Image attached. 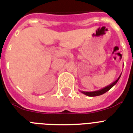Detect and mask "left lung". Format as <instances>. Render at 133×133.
Wrapping results in <instances>:
<instances>
[{
    "mask_svg": "<svg viewBox=\"0 0 133 133\" xmlns=\"http://www.w3.org/2000/svg\"><path fill=\"white\" fill-rule=\"evenodd\" d=\"M121 75L122 74L119 75V77H118L117 79L115 80V81L112 82L111 84H110V85H107V86H105V87L103 88L100 89V90H98L96 91H92V92H85V91H81V92H82L83 94L85 95L86 96H88V97H96V96H99V95H101L105 93L106 92L109 90L110 89H111L113 87L114 85H115L116 83H117V81H119V79L120 77H121Z\"/></svg>",
    "mask_w": 133,
    "mask_h": 133,
    "instance_id": "1",
    "label": "left lung"
}]
</instances>
